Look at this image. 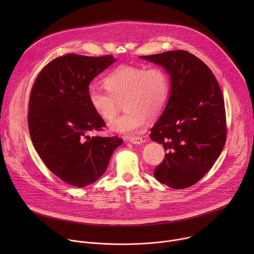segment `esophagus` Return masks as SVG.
Segmentation results:
<instances>
[{
    "label": "esophagus",
    "mask_w": 254,
    "mask_h": 254,
    "mask_svg": "<svg viewBox=\"0 0 254 254\" xmlns=\"http://www.w3.org/2000/svg\"><path fill=\"white\" fill-rule=\"evenodd\" d=\"M127 141L133 143V144H141L143 142V139L140 136H133V137H128L127 139Z\"/></svg>",
    "instance_id": "1"
}]
</instances>
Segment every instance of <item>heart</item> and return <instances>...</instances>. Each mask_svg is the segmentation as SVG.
Returning <instances> with one entry per match:
<instances>
[{
	"label": "heart",
	"instance_id": "b5f03b06",
	"mask_svg": "<svg viewBox=\"0 0 254 254\" xmlns=\"http://www.w3.org/2000/svg\"><path fill=\"white\" fill-rule=\"evenodd\" d=\"M106 90L90 86L87 98L92 110L104 121L113 120L124 101L127 113L108 124L114 132L132 135L144 128L149 117L158 118L167 104L169 77L160 67L121 65L103 79Z\"/></svg>",
	"mask_w": 254,
	"mask_h": 254
}]
</instances>
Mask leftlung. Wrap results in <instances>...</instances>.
<instances>
[{"label":"left lung","mask_w":254,"mask_h":254,"mask_svg":"<svg viewBox=\"0 0 254 254\" xmlns=\"http://www.w3.org/2000/svg\"><path fill=\"white\" fill-rule=\"evenodd\" d=\"M139 58L162 66L170 79L166 107L150 133L168 151L154 176L173 189L191 187L212 168L225 144V107L219 84L208 66L187 51Z\"/></svg>","instance_id":"1"}]
</instances>
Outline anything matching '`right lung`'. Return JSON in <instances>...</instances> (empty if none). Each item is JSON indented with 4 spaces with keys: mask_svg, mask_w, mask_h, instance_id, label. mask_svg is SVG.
Segmentation results:
<instances>
[{
    "mask_svg": "<svg viewBox=\"0 0 254 254\" xmlns=\"http://www.w3.org/2000/svg\"><path fill=\"white\" fill-rule=\"evenodd\" d=\"M116 62L112 55L67 54L47 64L31 90L28 126L35 150L63 182L78 188L99 179L115 150L118 136H90L105 127L91 108V80Z\"/></svg>",
    "mask_w": 254,
    "mask_h": 254,
    "instance_id": "obj_1",
    "label": "right lung"
}]
</instances>
